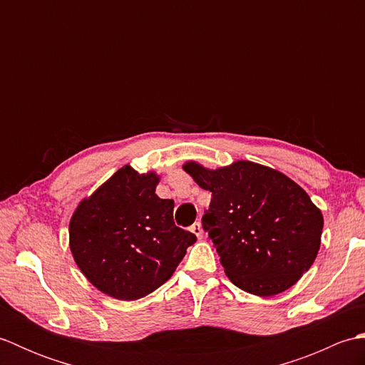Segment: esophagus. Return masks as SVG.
<instances>
[{"label": "esophagus", "mask_w": 365, "mask_h": 365, "mask_svg": "<svg viewBox=\"0 0 365 365\" xmlns=\"http://www.w3.org/2000/svg\"><path fill=\"white\" fill-rule=\"evenodd\" d=\"M191 232L192 234H195L199 240H202V237H204V230H202V224L200 222H195L191 226Z\"/></svg>", "instance_id": "esophagus-1"}]
</instances>
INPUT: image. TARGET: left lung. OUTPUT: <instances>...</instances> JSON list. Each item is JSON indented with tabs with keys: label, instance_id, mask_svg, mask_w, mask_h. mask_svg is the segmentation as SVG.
I'll use <instances>...</instances> for the list:
<instances>
[{
	"label": "left lung",
	"instance_id": "1",
	"mask_svg": "<svg viewBox=\"0 0 365 365\" xmlns=\"http://www.w3.org/2000/svg\"><path fill=\"white\" fill-rule=\"evenodd\" d=\"M183 170L212 192L202 226L238 289L273 297L312 267L323 215L290 177L246 160L216 169L187 161Z\"/></svg>",
	"mask_w": 365,
	"mask_h": 365
}]
</instances>
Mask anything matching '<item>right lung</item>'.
I'll use <instances>...</instances> for the list:
<instances>
[{"label":"right lung","instance_id":"1","mask_svg":"<svg viewBox=\"0 0 365 365\" xmlns=\"http://www.w3.org/2000/svg\"><path fill=\"white\" fill-rule=\"evenodd\" d=\"M160 175L130 165L84 197L68 224L73 260L108 297L135 301L174 274L196 235L174 224V200L155 195Z\"/></svg>","mask_w":365,"mask_h":365}]
</instances>
